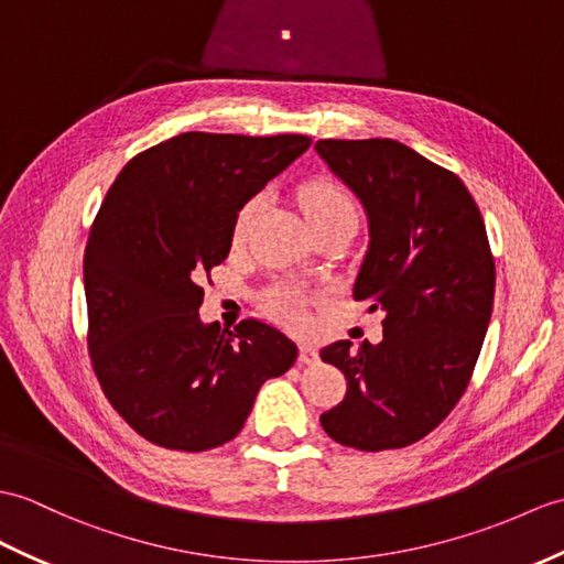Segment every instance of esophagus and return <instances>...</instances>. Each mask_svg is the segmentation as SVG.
Masks as SVG:
<instances>
[{"label": "esophagus", "mask_w": 564, "mask_h": 564, "mask_svg": "<svg viewBox=\"0 0 564 564\" xmlns=\"http://www.w3.org/2000/svg\"><path fill=\"white\" fill-rule=\"evenodd\" d=\"M297 360L303 365H317L319 362V352L314 350L310 344H300V356Z\"/></svg>", "instance_id": "esophagus-1"}]
</instances>
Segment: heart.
Here are the masks:
<instances>
[{
	"label": "heart",
	"mask_w": 564,
	"mask_h": 564,
	"mask_svg": "<svg viewBox=\"0 0 564 564\" xmlns=\"http://www.w3.org/2000/svg\"><path fill=\"white\" fill-rule=\"evenodd\" d=\"M297 202L310 223V228L317 226V223L334 220L341 216L356 218V204H352L350 194L338 185V182L326 180V177L310 180L307 185L300 187ZM259 208H261V199H250L240 208L238 216H235V226H232L235 242H242L247 238V232H250L252 223L259 216ZM303 305H305V297L303 293L295 291V288H279V291H273L267 297V310L273 314V317H279L281 322H288V324H295L303 319Z\"/></svg>",
	"instance_id": "1"
}]
</instances>
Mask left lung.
<instances>
[{"label": "left lung", "mask_w": 564, "mask_h": 564, "mask_svg": "<svg viewBox=\"0 0 564 564\" xmlns=\"http://www.w3.org/2000/svg\"><path fill=\"white\" fill-rule=\"evenodd\" d=\"M314 149L368 214L352 297L384 310L379 344L319 352L348 382L319 421L344 447H409L449 415L480 356L495 297L486 223L459 177L394 139H322Z\"/></svg>", "instance_id": "obj_1"}]
</instances>
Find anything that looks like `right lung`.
I'll list each match as a JSON object with an SVG mask.
<instances>
[{
  "label": "right lung",
  "instance_id": "add662e5",
  "mask_svg": "<svg viewBox=\"0 0 564 564\" xmlns=\"http://www.w3.org/2000/svg\"><path fill=\"white\" fill-rule=\"evenodd\" d=\"M303 134L187 132L129 161L88 235L90 362L143 440L206 452L242 430L257 391L297 358L271 324H204V279L228 257L240 208L310 149Z\"/></svg>",
  "mask_w": 564,
  "mask_h": 564
}]
</instances>
